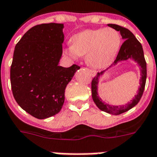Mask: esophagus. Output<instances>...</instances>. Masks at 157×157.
I'll use <instances>...</instances> for the list:
<instances>
[{
	"mask_svg": "<svg viewBox=\"0 0 157 157\" xmlns=\"http://www.w3.org/2000/svg\"><path fill=\"white\" fill-rule=\"evenodd\" d=\"M86 70H88L89 72L90 73V75H91V76H96V71H93V70H90V69H89V68H86Z\"/></svg>",
	"mask_w": 157,
	"mask_h": 157,
	"instance_id": "obj_1",
	"label": "esophagus"
}]
</instances>
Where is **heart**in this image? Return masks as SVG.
Masks as SVG:
<instances>
[{"instance_id": "obj_1", "label": "heart", "mask_w": 157, "mask_h": 157, "mask_svg": "<svg viewBox=\"0 0 157 157\" xmlns=\"http://www.w3.org/2000/svg\"><path fill=\"white\" fill-rule=\"evenodd\" d=\"M121 36L114 28L87 29L74 35L66 53L73 59L86 55V62L94 68L112 63L119 52Z\"/></svg>"}]
</instances>
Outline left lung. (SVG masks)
Wrapping results in <instances>:
<instances>
[{
    "mask_svg": "<svg viewBox=\"0 0 157 157\" xmlns=\"http://www.w3.org/2000/svg\"><path fill=\"white\" fill-rule=\"evenodd\" d=\"M107 25L120 32L122 36V39L124 40L123 44L121 46L117 59H115L114 63H113V64H112L111 67L117 65L120 62L126 61L128 59H132L138 63V65L140 67V72H141V77H140V81H139V88L138 90L137 94L134 96V98H133L130 103H128L125 105H120V106H113V105H110L108 103H104L102 100V98H99V96H98V86L100 76H103V74L106 72V71H107L109 68H107V70H104V71H102L101 72H98L97 75L92 80V83H91L92 98H93V100L96 106L99 109L107 112V113L112 115H120L129 111L134 106H136L139 100L141 99L142 95L144 94V88H145V84H146L147 63L145 59H144V50L142 47L141 43L137 40V38L134 36V34L129 29L123 28L121 26L117 25V24H107Z\"/></svg>",
    "mask_w": 157,
    "mask_h": 157,
    "instance_id": "1",
    "label": "left lung"
}]
</instances>
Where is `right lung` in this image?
Listing matches in <instances>:
<instances>
[{"label":"right lung","mask_w":157,"mask_h":157,"mask_svg":"<svg viewBox=\"0 0 157 157\" xmlns=\"http://www.w3.org/2000/svg\"><path fill=\"white\" fill-rule=\"evenodd\" d=\"M63 23H43L23 36L13 51L10 83L17 103L37 119L58 114L67 84L80 69L59 65L63 54Z\"/></svg>","instance_id":"right-lung-1"}]
</instances>
